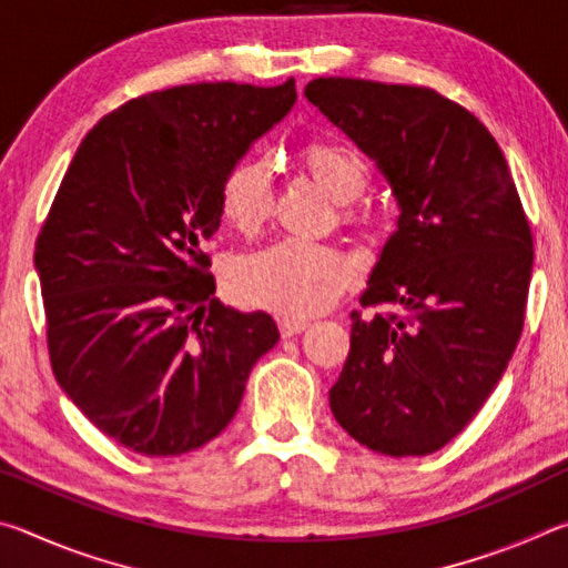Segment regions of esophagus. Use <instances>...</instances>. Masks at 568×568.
<instances>
[{
  "label": "esophagus",
  "mask_w": 568,
  "mask_h": 568,
  "mask_svg": "<svg viewBox=\"0 0 568 568\" xmlns=\"http://www.w3.org/2000/svg\"><path fill=\"white\" fill-rule=\"evenodd\" d=\"M307 321H295V318H281L277 321V328H281L283 338H293V335H301L307 328Z\"/></svg>",
  "instance_id": "obj_1"
}]
</instances>
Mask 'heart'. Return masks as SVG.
Segmentation results:
<instances>
[{"mask_svg":"<svg viewBox=\"0 0 568 568\" xmlns=\"http://www.w3.org/2000/svg\"><path fill=\"white\" fill-rule=\"evenodd\" d=\"M303 165L335 203H353L368 185L361 152L343 142H313ZM220 207L230 225L253 235L273 213V170L263 158L240 160L220 187ZM355 281V267L338 250L283 240L247 255L230 273V293L250 307L307 318L338 301Z\"/></svg>","mask_w":568,"mask_h":568,"instance_id":"1","label":"heart"}]
</instances>
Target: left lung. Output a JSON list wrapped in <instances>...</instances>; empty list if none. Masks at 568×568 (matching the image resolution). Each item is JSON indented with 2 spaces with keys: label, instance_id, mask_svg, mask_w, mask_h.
<instances>
[{
  "label": "left lung",
  "instance_id": "left-lung-1",
  "mask_svg": "<svg viewBox=\"0 0 568 568\" xmlns=\"http://www.w3.org/2000/svg\"><path fill=\"white\" fill-rule=\"evenodd\" d=\"M305 98L376 162L400 213L361 303L408 315H351L331 410L365 448L428 456L474 420L508 368L531 283V227L501 148L460 104L351 77H318Z\"/></svg>",
  "mask_w": 568,
  "mask_h": 568
}]
</instances>
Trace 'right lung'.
<instances>
[{"label":"right lung","mask_w":568,"mask_h":568,"mask_svg":"<svg viewBox=\"0 0 568 568\" xmlns=\"http://www.w3.org/2000/svg\"><path fill=\"white\" fill-rule=\"evenodd\" d=\"M295 100V80L152 92L94 124L64 172L34 250L52 371L134 454L180 456L223 434L281 338L267 313L213 297L203 245L230 168Z\"/></svg>","instance_id":"obj_1"}]
</instances>
